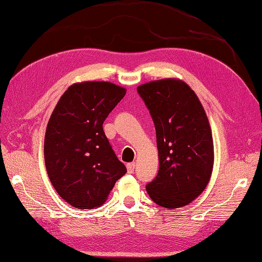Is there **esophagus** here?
Wrapping results in <instances>:
<instances>
[{"instance_id": "1", "label": "esophagus", "mask_w": 262, "mask_h": 262, "mask_svg": "<svg viewBox=\"0 0 262 262\" xmlns=\"http://www.w3.org/2000/svg\"><path fill=\"white\" fill-rule=\"evenodd\" d=\"M126 168H127V171L132 173L135 171V168H136V163L135 162H131V163H127L126 164Z\"/></svg>"}]
</instances>
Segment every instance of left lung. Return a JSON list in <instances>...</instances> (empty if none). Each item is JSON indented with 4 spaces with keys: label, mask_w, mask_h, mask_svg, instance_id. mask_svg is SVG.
<instances>
[{
    "label": "left lung",
    "mask_w": 262,
    "mask_h": 262,
    "mask_svg": "<svg viewBox=\"0 0 262 262\" xmlns=\"http://www.w3.org/2000/svg\"><path fill=\"white\" fill-rule=\"evenodd\" d=\"M137 92L153 118L159 150V172L146 190L161 207H183L203 193L212 175L214 146L205 109L178 79L150 81Z\"/></svg>",
    "instance_id": "left-lung-1"
}]
</instances>
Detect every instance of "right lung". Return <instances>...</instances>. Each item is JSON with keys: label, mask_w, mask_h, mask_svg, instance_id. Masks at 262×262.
I'll list each match as a JSON object with an SVG mask.
<instances>
[{"label": "right lung", "mask_w": 262, "mask_h": 262, "mask_svg": "<svg viewBox=\"0 0 262 262\" xmlns=\"http://www.w3.org/2000/svg\"><path fill=\"white\" fill-rule=\"evenodd\" d=\"M125 92L108 81L77 82L64 92L49 118L46 169L54 189L73 207H100L125 175L102 127Z\"/></svg>", "instance_id": "right-lung-1"}]
</instances>
